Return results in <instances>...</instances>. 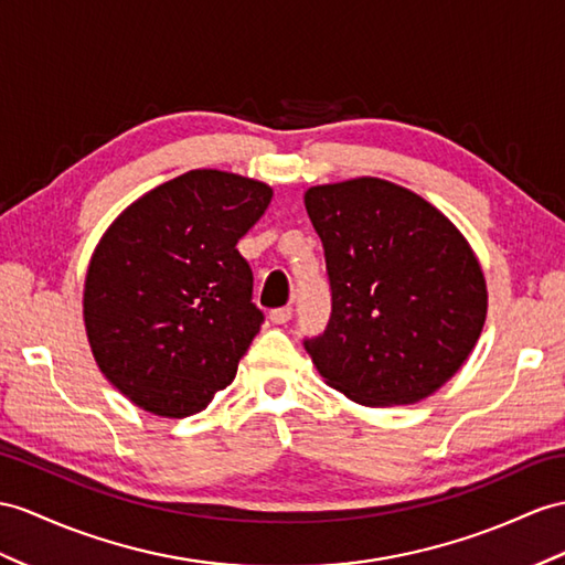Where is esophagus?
Wrapping results in <instances>:
<instances>
[{"mask_svg":"<svg viewBox=\"0 0 565 565\" xmlns=\"http://www.w3.org/2000/svg\"><path fill=\"white\" fill-rule=\"evenodd\" d=\"M268 319L275 323V326H282L292 319V307H282V309H273Z\"/></svg>","mask_w":565,"mask_h":565,"instance_id":"34e87169","label":"esophagus"}]
</instances>
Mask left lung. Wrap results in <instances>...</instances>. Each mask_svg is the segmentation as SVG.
<instances>
[{"instance_id": "8db88e82", "label": "left lung", "mask_w": 565, "mask_h": 565, "mask_svg": "<svg viewBox=\"0 0 565 565\" xmlns=\"http://www.w3.org/2000/svg\"><path fill=\"white\" fill-rule=\"evenodd\" d=\"M333 311L305 348L328 386L366 407L419 403L456 376L487 319L472 246L415 191L379 177L311 186Z\"/></svg>"}]
</instances>
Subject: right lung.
<instances>
[{
  "instance_id": "right-lung-1",
  "label": "right lung",
  "mask_w": 565,
  "mask_h": 565,
  "mask_svg": "<svg viewBox=\"0 0 565 565\" xmlns=\"http://www.w3.org/2000/svg\"><path fill=\"white\" fill-rule=\"evenodd\" d=\"M270 199L256 179L191 170L107 227L86 273L84 321L95 362L134 405L182 419L235 381L264 323L237 242Z\"/></svg>"
}]
</instances>
